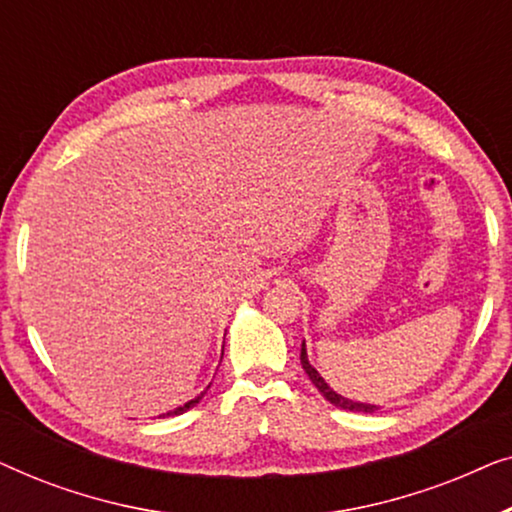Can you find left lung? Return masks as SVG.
<instances>
[{
    "label": "left lung",
    "instance_id": "obj_1",
    "mask_svg": "<svg viewBox=\"0 0 512 512\" xmlns=\"http://www.w3.org/2000/svg\"><path fill=\"white\" fill-rule=\"evenodd\" d=\"M300 363H303V370L307 373V377H310V380H312L314 387H317V389L321 391V396H324L328 403H333L335 408H340V410H352V412H375V410H380V408H377V405L359 403V401H352V398H345V396L335 394V391L326 384L324 377H321V375L317 373V368H314L312 363L307 361L305 342H303V347H300Z\"/></svg>",
    "mask_w": 512,
    "mask_h": 512
}]
</instances>
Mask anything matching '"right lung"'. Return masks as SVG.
<instances>
[{
	"label": "right lung",
	"mask_w": 512,
	"mask_h": 512,
	"mask_svg": "<svg viewBox=\"0 0 512 512\" xmlns=\"http://www.w3.org/2000/svg\"><path fill=\"white\" fill-rule=\"evenodd\" d=\"M209 389V387H207ZM207 389L205 391H202V394H198V396H195L193 398V401H188V403H184V405H179V408H174V410H170V412H165V415H160V417H174V415H184V412L186 410H191L193 408V405H198L200 401H202V396H205L207 394Z\"/></svg>",
	"instance_id": "obj_1"
}]
</instances>
